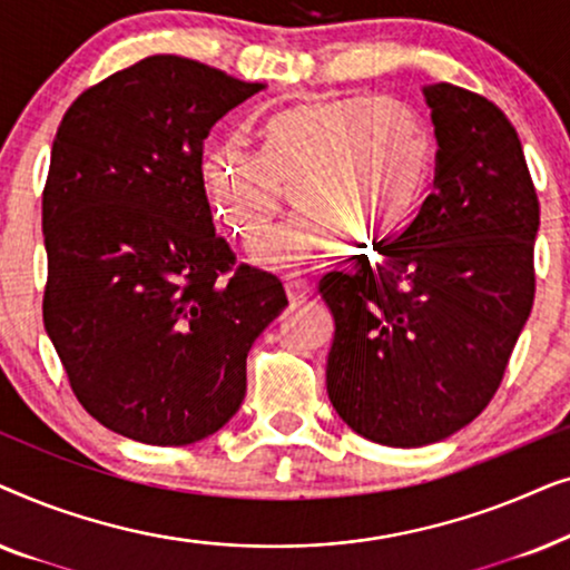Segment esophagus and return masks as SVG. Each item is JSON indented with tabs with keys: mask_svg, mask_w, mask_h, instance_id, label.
Listing matches in <instances>:
<instances>
[{
	"mask_svg": "<svg viewBox=\"0 0 570 570\" xmlns=\"http://www.w3.org/2000/svg\"><path fill=\"white\" fill-rule=\"evenodd\" d=\"M285 293H287V301H291L293 306H295V303H301L303 298H308V295H311V283H308V279L293 275V277L285 279Z\"/></svg>",
	"mask_w": 570,
	"mask_h": 570,
	"instance_id": "esophagus-1",
	"label": "esophagus"
}]
</instances>
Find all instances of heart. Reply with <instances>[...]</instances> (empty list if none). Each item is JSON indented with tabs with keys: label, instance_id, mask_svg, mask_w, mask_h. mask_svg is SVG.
<instances>
[{
	"label": "heart",
	"instance_id": "b5f03b06",
	"mask_svg": "<svg viewBox=\"0 0 570 570\" xmlns=\"http://www.w3.org/2000/svg\"><path fill=\"white\" fill-rule=\"evenodd\" d=\"M435 176V145L417 111L368 96L316 98L267 124L264 155L225 150L207 160L215 215L233 236L256 244L293 191L301 217L259 248L269 264L318 246L379 252L417 220Z\"/></svg>",
	"mask_w": 570,
	"mask_h": 570
}]
</instances>
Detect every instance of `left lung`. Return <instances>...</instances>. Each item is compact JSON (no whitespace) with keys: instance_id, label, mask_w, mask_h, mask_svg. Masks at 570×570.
Returning a JSON list of instances; mask_svg holds the SVG:
<instances>
[{"instance_id":"left-lung-1","label":"left lung","mask_w":570,"mask_h":570,"mask_svg":"<svg viewBox=\"0 0 570 570\" xmlns=\"http://www.w3.org/2000/svg\"><path fill=\"white\" fill-rule=\"evenodd\" d=\"M435 178L381 259L330 272L326 392L363 439L415 449L472 423L501 384L534 303L540 202L517 129L488 98L423 88Z\"/></svg>"}]
</instances>
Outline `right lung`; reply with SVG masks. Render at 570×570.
<instances>
[{"label":"right lung","mask_w":570,"mask_h":570,"mask_svg":"<svg viewBox=\"0 0 570 570\" xmlns=\"http://www.w3.org/2000/svg\"><path fill=\"white\" fill-rule=\"evenodd\" d=\"M158 53L69 106L43 189V324L69 386L108 431L202 441L236 415L246 355L287 306L283 283L215 236L202 150L256 92Z\"/></svg>","instance_id":"add662e5"}]
</instances>
